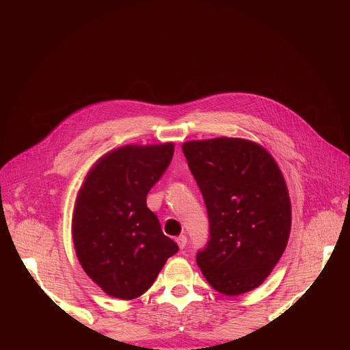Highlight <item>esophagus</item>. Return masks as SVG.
<instances>
[{
    "label": "esophagus",
    "mask_w": 350,
    "mask_h": 350,
    "mask_svg": "<svg viewBox=\"0 0 350 350\" xmlns=\"http://www.w3.org/2000/svg\"><path fill=\"white\" fill-rule=\"evenodd\" d=\"M175 241H176V243H178V247H179V248H181V250H183V248H185V245H187V237H185V235L178 237Z\"/></svg>",
    "instance_id": "esophagus-1"
}]
</instances>
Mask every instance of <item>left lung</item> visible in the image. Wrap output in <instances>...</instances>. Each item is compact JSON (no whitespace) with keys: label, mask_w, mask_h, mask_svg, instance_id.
<instances>
[{"label":"left lung","mask_w":350,"mask_h":350,"mask_svg":"<svg viewBox=\"0 0 350 350\" xmlns=\"http://www.w3.org/2000/svg\"><path fill=\"white\" fill-rule=\"evenodd\" d=\"M203 194L210 238L197 264L217 292L237 296L266 280L291 234L288 187L262 146L217 137L183 144Z\"/></svg>","instance_id":"1"}]
</instances>
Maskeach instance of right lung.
Segmentation results:
<instances>
[{"mask_svg":"<svg viewBox=\"0 0 350 350\" xmlns=\"http://www.w3.org/2000/svg\"><path fill=\"white\" fill-rule=\"evenodd\" d=\"M174 149V143L115 149L93 165L77 194L71 224L77 258L112 298H139L178 252L146 203Z\"/></svg>","mask_w":350,"mask_h":350,"instance_id":"right-lung-1","label":"right lung"}]
</instances>
